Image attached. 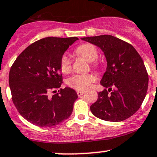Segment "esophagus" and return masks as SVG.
I'll list each match as a JSON object with an SVG mask.
<instances>
[{
    "label": "esophagus",
    "instance_id": "obj_1",
    "mask_svg": "<svg viewBox=\"0 0 157 157\" xmlns=\"http://www.w3.org/2000/svg\"><path fill=\"white\" fill-rule=\"evenodd\" d=\"M77 96H82V95L84 94L85 91H83V90H77Z\"/></svg>",
    "mask_w": 157,
    "mask_h": 157
}]
</instances>
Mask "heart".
<instances>
[{"mask_svg": "<svg viewBox=\"0 0 157 157\" xmlns=\"http://www.w3.org/2000/svg\"><path fill=\"white\" fill-rule=\"evenodd\" d=\"M76 52L80 56L86 58L88 61L92 62L98 57V51L92 44H83L80 45ZM61 70L64 74H67L71 70V60L67 54H64L61 59ZM95 80V77L92 74H75L67 80V84L71 87L77 90H84L89 88L92 82Z\"/></svg>", "mask_w": 157, "mask_h": 157, "instance_id": "heart-1", "label": "heart"}]
</instances>
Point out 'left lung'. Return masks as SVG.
Listing matches in <instances>:
<instances>
[{
	"instance_id": "8db88e82",
	"label": "left lung",
	"mask_w": 157,
	"mask_h": 157,
	"mask_svg": "<svg viewBox=\"0 0 157 157\" xmlns=\"http://www.w3.org/2000/svg\"><path fill=\"white\" fill-rule=\"evenodd\" d=\"M81 39L99 47L107 62L100 81L107 90L98 93L90 111L105 121L127 119L140 108L148 88V74L141 57L132 45L115 36L102 35Z\"/></svg>"
}]
</instances>
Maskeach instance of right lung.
Here are the masks:
<instances>
[{
  "instance_id": "add662e5",
  "label": "right lung",
  "mask_w": 157,
  "mask_h": 157,
  "mask_svg": "<svg viewBox=\"0 0 157 157\" xmlns=\"http://www.w3.org/2000/svg\"><path fill=\"white\" fill-rule=\"evenodd\" d=\"M77 37H46L34 42L16 59L9 73L12 100L20 115L36 126L56 125L69 118L77 99L70 87H61V59Z\"/></svg>"
}]
</instances>
